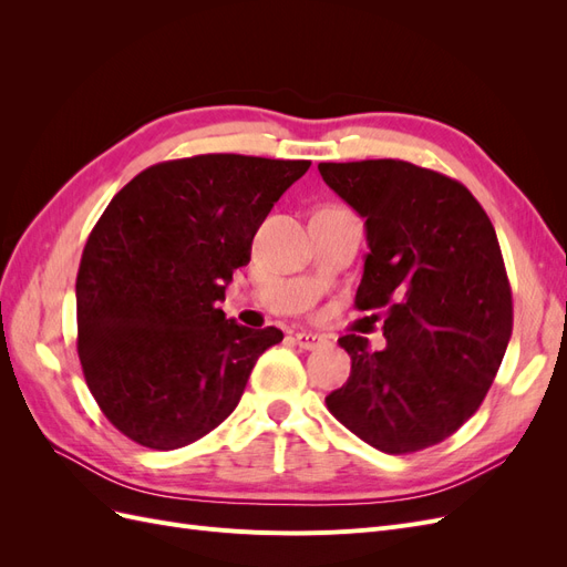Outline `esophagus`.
I'll return each mask as SVG.
<instances>
[{
    "instance_id": "34e87169",
    "label": "esophagus",
    "mask_w": 567,
    "mask_h": 567,
    "mask_svg": "<svg viewBox=\"0 0 567 567\" xmlns=\"http://www.w3.org/2000/svg\"><path fill=\"white\" fill-rule=\"evenodd\" d=\"M296 346L298 348H302V350H317V348H321L323 342H326V338L323 336H319V333H296Z\"/></svg>"
}]
</instances>
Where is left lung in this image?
<instances>
[{
  "instance_id": "left-lung-1",
  "label": "left lung",
  "mask_w": 567,
  "mask_h": 567,
  "mask_svg": "<svg viewBox=\"0 0 567 567\" xmlns=\"http://www.w3.org/2000/svg\"><path fill=\"white\" fill-rule=\"evenodd\" d=\"M323 182L367 219L369 252L354 307L383 319L385 348L338 342L348 383L331 414L385 454L447 440L494 381L513 329L496 231L461 182L406 161L319 163Z\"/></svg>"
}]
</instances>
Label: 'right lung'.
I'll list each match as a JSON object with an SVG mask.
<instances>
[{"instance_id":"right-lung-1","label":"right lung","mask_w":567,"mask_h":567,"mask_svg":"<svg viewBox=\"0 0 567 567\" xmlns=\"http://www.w3.org/2000/svg\"><path fill=\"white\" fill-rule=\"evenodd\" d=\"M310 161L238 153L165 161L125 184L99 217L75 281L78 354L104 416L148 450H179L236 409L274 326L227 319L234 269Z\"/></svg>"}]
</instances>
